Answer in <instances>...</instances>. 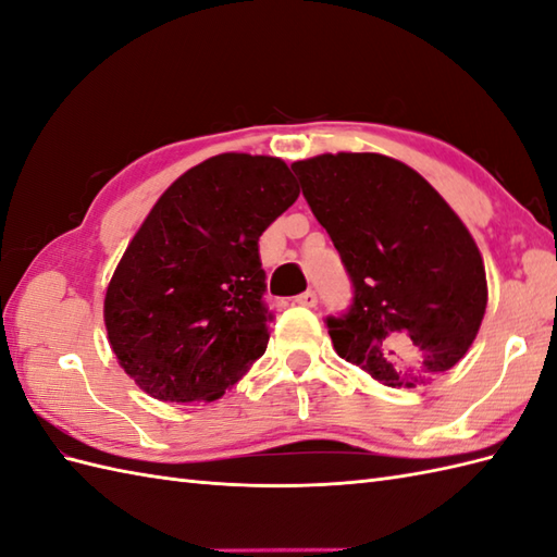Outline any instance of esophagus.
I'll return each instance as SVG.
<instances>
[{
    "instance_id": "esophagus-1",
    "label": "esophagus",
    "mask_w": 557,
    "mask_h": 557,
    "mask_svg": "<svg viewBox=\"0 0 557 557\" xmlns=\"http://www.w3.org/2000/svg\"><path fill=\"white\" fill-rule=\"evenodd\" d=\"M296 304H299V306H306V308H313L315 304H318V294L313 292V289H306L304 294H299V296H296V299H294Z\"/></svg>"
}]
</instances>
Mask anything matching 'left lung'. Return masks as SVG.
Returning a JSON list of instances; mask_svg holds the SVG:
<instances>
[{"label":"left lung","mask_w":557,"mask_h":557,"mask_svg":"<svg viewBox=\"0 0 557 557\" xmlns=\"http://www.w3.org/2000/svg\"><path fill=\"white\" fill-rule=\"evenodd\" d=\"M292 171L354 284L346 313L325 320L334 351L386 386L454 368L480 332L486 273L442 194L382 153H322Z\"/></svg>","instance_id":"obj_1"}]
</instances>
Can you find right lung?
<instances>
[{
	"label": "right lung",
	"mask_w": 557,
	"mask_h": 557,
	"mask_svg": "<svg viewBox=\"0 0 557 557\" xmlns=\"http://www.w3.org/2000/svg\"><path fill=\"white\" fill-rule=\"evenodd\" d=\"M296 197L287 163L251 153H220L161 194L103 299L109 344L141 392L215 400L265 354L258 239Z\"/></svg>",
	"instance_id": "1"
}]
</instances>
